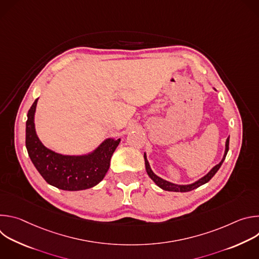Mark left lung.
Masks as SVG:
<instances>
[{"label":"left lung","mask_w":259,"mask_h":259,"mask_svg":"<svg viewBox=\"0 0 259 259\" xmlns=\"http://www.w3.org/2000/svg\"><path fill=\"white\" fill-rule=\"evenodd\" d=\"M214 89V88H213ZM215 90V89H214ZM229 143H230V136L227 138V141H226V149H225V154H224V157L223 159H221V161L215 165L206 175H204L203 177H201L200 179L196 180L195 182L193 183H189V184H176V183H173V182H170L168 180H165L163 178H161L160 176H158L157 174H155V172L152 170L151 168V165L149 163V161H147V158H146V154L144 153V163H145V170L147 172V174H149L150 178L157 184V186L159 188H161L162 190L164 191H168V192H180V193H186V192H190V191H193L201 186H203V184L207 183L214 175L215 173L218 171V169L220 168V166L223 165L226 157H227V154L229 152Z\"/></svg>","instance_id":"obj_1"}]
</instances>
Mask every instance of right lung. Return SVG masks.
<instances>
[{
  "label": "right lung",
  "instance_id": "add662e5",
  "mask_svg": "<svg viewBox=\"0 0 259 259\" xmlns=\"http://www.w3.org/2000/svg\"><path fill=\"white\" fill-rule=\"evenodd\" d=\"M38 100L28 110L25 127V145L32 164L49 184L59 190L76 192L95 187L104 178L121 138H106L85 155L56 153L46 147L36 135L34 115Z\"/></svg>",
  "mask_w": 259,
  "mask_h": 259
}]
</instances>
